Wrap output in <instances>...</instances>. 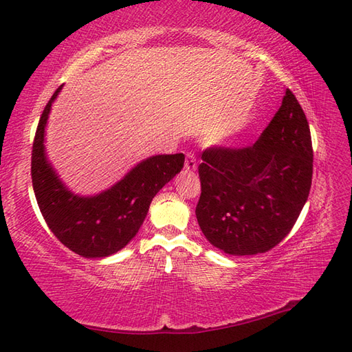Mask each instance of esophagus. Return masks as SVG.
I'll return each mask as SVG.
<instances>
[{
    "instance_id": "34e87169",
    "label": "esophagus",
    "mask_w": 352,
    "mask_h": 352,
    "mask_svg": "<svg viewBox=\"0 0 352 352\" xmlns=\"http://www.w3.org/2000/svg\"><path fill=\"white\" fill-rule=\"evenodd\" d=\"M185 168L186 170H195L197 168V158L192 152H188L185 157Z\"/></svg>"
}]
</instances>
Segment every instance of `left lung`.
<instances>
[{"label":"left lung","instance_id":"8db88e82","mask_svg":"<svg viewBox=\"0 0 352 352\" xmlns=\"http://www.w3.org/2000/svg\"><path fill=\"white\" fill-rule=\"evenodd\" d=\"M201 160L195 215L206 239L231 255L282 242L307 200L314 168L309 124L291 89L254 144H213Z\"/></svg>","mask_w":352,"mask_h":352}]
</instances>
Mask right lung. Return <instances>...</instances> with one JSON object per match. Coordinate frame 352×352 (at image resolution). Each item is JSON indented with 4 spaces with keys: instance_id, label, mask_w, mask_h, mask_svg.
<instances>
[{
    "instance_id": "obj_1",
    "label": "right lung",
    "mask_w": 352,
    "mask_h": 352,
    "mask_svg": "<svg viewBox=\"0 0 352 352\" xmlns=\"http://www.w3.org/2000/svg\"><path fill=\"white\" fill-rule=\"evenodd\" d=\"M59 87L37 125L31 153L32 188L43 218L55 237L85 258L118 252L137 234L153 197L182 170L185 155H157L135 166L121 182L97 197H77L61 184L45 157V126Z\"/></svg>"
}]
</instances>
